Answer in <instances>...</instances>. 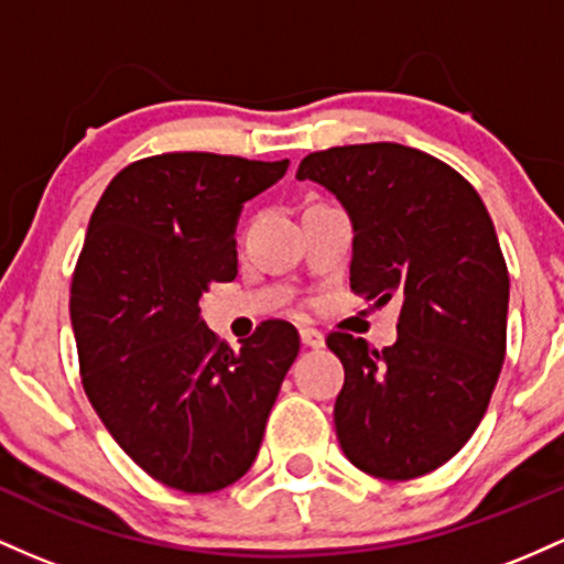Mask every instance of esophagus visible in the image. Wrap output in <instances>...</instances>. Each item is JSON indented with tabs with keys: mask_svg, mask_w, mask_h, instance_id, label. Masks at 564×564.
<instances>
[{
	"mask_svg": "<svg viewBox=\"0 0 564 564\" xmlns=\"http://www.w3.org/2000/svg\"><path fill=\"white\" fill-rule=\"evenodd\" d=\"M301 344L306 349H322L325 346V335L312 330V327H301Z\"/></svg>",
	"mask_w": 564,
	"mask_h": 564,
	"instance_id": "1",
	"label": "esophagus"
}]
</instances>
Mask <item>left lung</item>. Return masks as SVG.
Segmentation results:
<instances>
[{"mask_svg": "<svg viewBox=\"0 0 564 564\" xmlns=\"http://www.w3.org/2000/svg\"><path fill=\"white\" fill-rule=\"evenodd\" d=\"M295 178L349 213L354 293L400 303L383 351L327 335L346 372L333 413L340 447L378 479L434 471L469 442L501 376L509 271L487 207L451 164L400 143L314 151Z\"/></svg>", "mask_w": 564, "mask_h": 564, "instance_id": "left-lung-1", "label": "left lung"}]
</instances>
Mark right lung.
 <instances>
[{
  "instance_id": "add662e5",
  "label": "right lung",
  "mask_w": 564,
  "mask_h": 564,
  "mask_svg": "<svg viewBox=\"0 0 564 564\" xmlns=\"http://www.w3.org/2000/svg\"><path fill=\"white\" fill-rule=\"evenodd\" d=\"M288 164L149 156L113 175L87 226L72 280L82 386L117 445L175 490L215 492L245 477L299 357L290 322H263L234 351L199 308L213 282L237 276L245 202Z\"/></svg>"
}]
</instances>
